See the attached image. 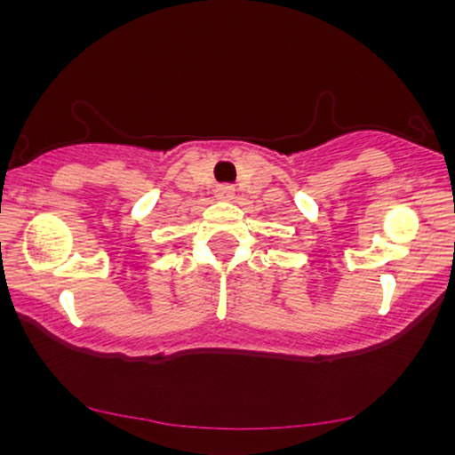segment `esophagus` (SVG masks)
Masks as SVG:
<instances>
[{"instance_id": "34e87169", "label": "esophagus", "mask_w": 455, "mask_h": 455, "mask_svg": "<svg viewBox=\"0 0 455 455\" xmlns=\"http://www.w3.org/2000/svg\"><path fill=\"white\" fill-rule=\"evenodd\" d=\"M216 196L220 198V201H231V198L235 196V188L224 184V186H218L216 188Z\"/></svg>"}]
</instances>
